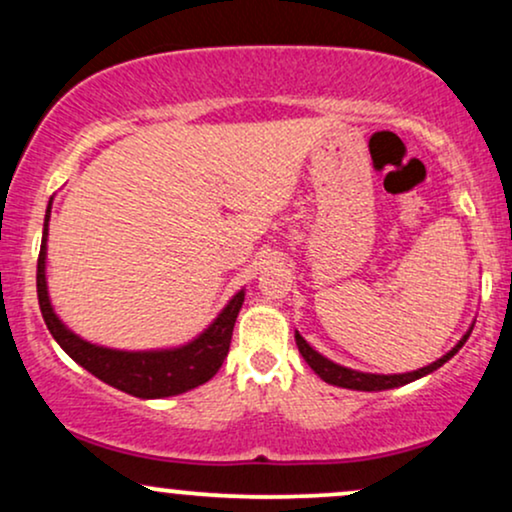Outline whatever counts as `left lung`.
I'll list each match as a JSON object with an SVG mask.
<instances>
[{"label": "left lung", "instance_id": "obj_1", "mask_svg": "<svg viewBox=\"0 0 512 512\" xmlns=\"http://www.w3.org/2000/svg\"><path fill=\"white\" fill-rule=\"evenodd\" d=\"M474 327V325H472ZM472 327H469L467 332H464V337L457 342L452 349L448 351L445 356H440L438 361L428 363V366L419 368V370H411V373H392V375H380V373H363V370H354V368H346V366H339V363L330 361V358H325L320 354V351H315L313 346H310L305 339L298 334L296 330V344H298V351H301V356L305 358V363H308L310 368L315 370L317 375H320L325 383L330 385H337V387H346V390H361V392H380V390H392V387H402L407 383H414V380L424 378V375L433 373V370H438L443 363H448L452 356L457 354V351L462 349L464 342L469 339V334H472Z\"/></svg>", "mask_w": 512, "mask_h": 512}]
</instances>
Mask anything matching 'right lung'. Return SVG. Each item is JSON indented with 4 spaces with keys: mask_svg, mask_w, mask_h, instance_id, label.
<instances>
[{
    "mask_svg": "<svg viewBox=\"0 0 512 512\" xmlns=\"http://www.w3.org/2000/svg\"><path fill=\"white\" fill-rule=\"evenodd\" d=\"M50 209L52 199L48 204V211H45L43 243H40L38 255V303L45 325H48L55 342L64 349V354H69V358H74L81 368L96 375L98 380L139 399H163L182 395V392L195 390V387L214 378L216 370L221 368L223 358L228 356L233 325H236V317L245 301V289H240L226 303V308L214 317V322H211L207 330L199 332L187 344L170 346V349L125 351L86 342L84 337H79V334L64 325L50 303L48 279H45Z\"/></svg>",
    "mask_w": 512,
    "mask_h": 512,
    "instance_id": "add662e5",
    "label": "right lung"
}]
</instances>
